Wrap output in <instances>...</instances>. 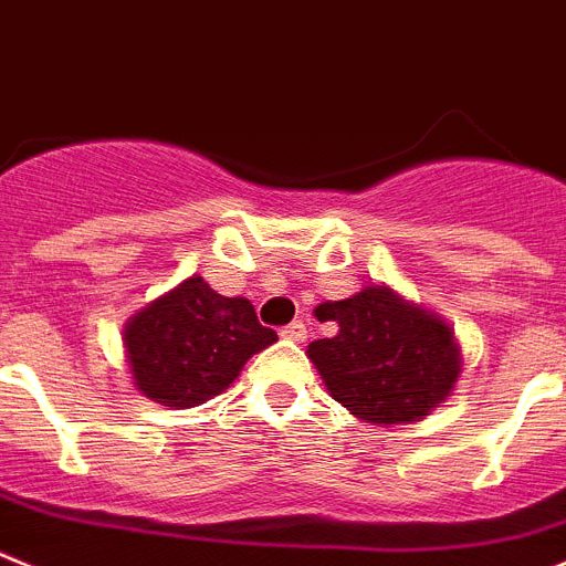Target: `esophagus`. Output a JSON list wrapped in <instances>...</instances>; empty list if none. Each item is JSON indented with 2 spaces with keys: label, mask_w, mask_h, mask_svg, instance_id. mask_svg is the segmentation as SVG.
Listing matches in <instances>:
<instances>
[{
  "label": "esophagus",
  "mask_w": 566,
  "mask_h": 566,
  "mask_svg": "<svg viewBox=\"0 0 566 566\" xmlns=\"http://www.w3.org/2000/svg\"><path fill=\"white\" fill-rule=\"evenodd\" d=\"M282 338L295 340V344H302L307 338V327H304V321H293L287 327H282Z\"/></svg>",
  "instance_id": "esophagus-1"
}]
</instances>
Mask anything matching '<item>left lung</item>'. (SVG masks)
Instances as JSON below:
<instances>
[{
  "label": "left lung",
  "mask_w": 566,
  "mask_h": 566,
  "mask_svg": "<svg viewBox=\"0 0 566 566\" xmlns=\"http://www.w3.org/2000/svg\"><path fill=\"white\" fill-rule=\"evenodd\" d=\"M338 333L307 346L329 395L375 426L429 417L454 391L460 346L440 315L369 284L344 302L315 307Z\"/></svg>",
  "instance_id": "obj_1"
}]
</instances>
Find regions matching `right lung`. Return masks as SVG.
<instances>
[{
  "label": "right lung",
  "instance_id": "obj_1",
  "mask_svg": "<svg viewBox=\"0 0 566 566\" xmlns=\"http://www.w3.org/2000/svg\"><path fill=\"white\" fill-rule=\"evenodd\" d=\"M276 340L248 298H226L191 276L126 321L135 386L155 403L191 409L222 395L248 358Z\"/></svg>",
  "mask_w": 566,
  "mask_h": 566
}]
</instances>
